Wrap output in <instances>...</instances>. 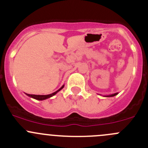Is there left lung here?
Segmentation results:
<instances>
[{"label":"left lung","mask_w":148,"mask_h":148,"mask_svg":"<svg viewBox=\"0 0 148 148\" xmlns=\"http://www.w3.org/2000/svg\"><path fill=\"white\" fill-rule=\"evenodd\" d=\"M118 93H114V94H111V95H109V96H106L105 97H112V96H116V95H117Z\"/></svg>","instance_id":"obj_1"}]
</instances>
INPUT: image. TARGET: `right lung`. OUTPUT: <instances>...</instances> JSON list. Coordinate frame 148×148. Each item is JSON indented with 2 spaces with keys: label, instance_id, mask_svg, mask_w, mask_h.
<instances>
[{
  "label": "right lung",
  "instance_id": "add662e5",
  "mask_svg": "<svg viewBox=\"0 0 148 148\" xmlns=\"http://www.w3.org/2000/svg\"><path fill=\"white\" fill-rule=\"evenodd\" d=\"M64 88V85L62 86V87L60 88V89H58L57 91L54 92V93H51V94H48V95H34V94H28V93H26V95H27L28 96H29V97L31 98H33V99H36V100H39V101H43V100H45V99H49V98L52 97V96H55V94H56L58 92H59L60 90H62V88Z\"/></svg>",
  "mask_w": 148,
  "mask_h": 148
}]
</instances>
